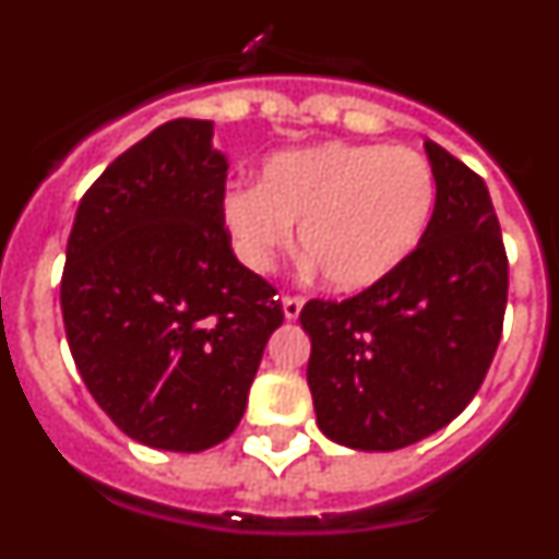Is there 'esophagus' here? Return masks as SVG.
<instances>
[{"label":"esophagus","mask_w":559,"mask_h":559,"mask_svg":"<svg viewBox=\"0 0 559 559\" xmlns=\"http://www.w3.org/2000/svg\"><path fill=\"white\" fill-rule=\"evenodd\" d=\"M302 305H305V296L299 294H288L283 299V310H285V319H296V316L302 313Z\"/></svg>","instance_id":"obj_1"}]
</instances>
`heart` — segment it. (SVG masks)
Returning a JSON list of instances; mask_svg holds the SVG:
<instances>
[{
    "instance_id": "1",
    "label": "heart",
    "mask_w": 559,
    "mask_h": 559,
    "mask_svg": "<svg viewBox=\"0 0 559 559\" xmlns=\"http://www.w3.org/2000/svg\"><path fill=\"white\" fill-rule=\"evenodd\" d=\"M437 204L431 162L406 145L324 142L271 156L257 187L221 199L226 231L249 269L269 271L299 243L324 283L364 290L419 246Z\"/></svg>"
}]
</instances>
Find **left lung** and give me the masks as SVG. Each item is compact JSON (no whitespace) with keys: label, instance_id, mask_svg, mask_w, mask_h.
Instances as JSON below:
<instances>
[{"label":"left lung","instance_id":"left-lung-1","mask_svg":"<svg viewBox=\"0 0 559 559\" xmlns=\"http://www.w3.org/2000/svg\"><path fill=\"white\" fill-rule=\"evenodd\" d=\"M437 204L417 249L341 302L310 299L308 386L338 445L397 451L464 412L498 349L510 263L476 170L426 142Z\"/></svg>","mask_w":559,"mask_h":559}]
</instances>
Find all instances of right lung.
I'll list each match as a JSON object with an SVG mask.
<instances>
[{"instance_id": "obj_1", "label": "right lung", "mask_w": 559, "mask_h": 559, "mask_svg": "<svg viewBox=\"0 0 559 559\" xmlns=\"http://www.w3.org/2000/svg\"><path fill=\"white\" fill-rule=\"evenodd\" d=\"M210 120H170L100 173L78 206L61 276L69 349L114 426L199 453L246 412L276 288L231 251L226 159Z\"/></svg>"}]
</instances>
